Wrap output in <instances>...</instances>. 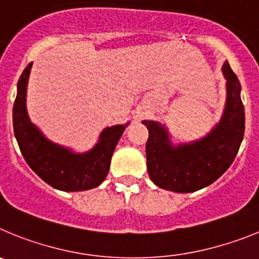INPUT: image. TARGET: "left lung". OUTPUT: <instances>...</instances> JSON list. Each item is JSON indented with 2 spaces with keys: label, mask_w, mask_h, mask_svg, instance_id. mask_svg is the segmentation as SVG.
Listing matches in <instances>:
<instances>
[{
  "label": "left lung",
  "mask_w": 259,
  "mask_h": 259,
  "mask_svg": "<svg viewBox=\"0 0 259 259\" xmlns=\"http://www.w3.org/2000/svg\"><path fill=\"white\" fill-rule=\"evenodd\" d=\"M222 71L227 80L226 107L218 124L205 137L175 146L163 124L143 122L149 131L145 146L148 174L159 188L178 193L205 188L221 178L236 157L245 131L241 85L228 62Z\"/></svg>",
  "instance_id": "1"
}]
</instances>
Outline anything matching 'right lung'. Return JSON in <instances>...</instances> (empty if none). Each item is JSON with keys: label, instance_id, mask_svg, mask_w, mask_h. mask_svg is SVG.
Returning <instances> with one entry per match:
<instances>
[{"label": "right lung", "instance_id": "obj_1", "mask_svg": "<svg viewBox=\"0 0 259 259\" xmlns=\"http://www.w3.org/2000/svg\"><path fill=\"white\" fill-rule=\"evenodd\" d=\"M29 63L18 81V92L13 107L14 135L23 157L41 179L53 188L65 192L88 191L98 187L106 178L110 161L127 124L105 128L95 148L85 153H74L48 140L27 114V83Z\"/></svg>", "mask_w": 259, "mask_h": 259}]
</instances>
